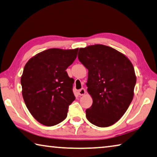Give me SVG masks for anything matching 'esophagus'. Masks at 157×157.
<instances>
[{
	"label": "esophagus",
	"mask_w": 157,
	"mask_h": 157,
	"mask_svg": "<svg viewBox=\"0 0 157 157\" xmlns=\"http://www.w3.org/2000/svg\"><path fill=\"white\" fill-rule=\"evenodd\" d=\"M86 94V90L84 88L79 89L78 91V94L79 96H84Z\"/></svg>",
	"instance_id": "esophagus-1"
}]
</instances>
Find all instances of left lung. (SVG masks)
Returning <instances> with one entry per match:
<instances>
[{
  "mask_svg": "<svg viewBox=\"0 0 157 157\" xmlns=\"http://www.w3.org/2000/svg\"><path fill=\"white\" fill-rule=\"evenodd\" d=\"M79 61L88 69L86 83L93 103L86 119L99 127H108L121 119L133 100L136 76L124 54L103 44L79 48Z\"/></svg>",
  "mask_w": 157,
  "mask_h": 157,
  "instance_id": "left-lung-1",
  "label": "left lung"
}]
</instances>
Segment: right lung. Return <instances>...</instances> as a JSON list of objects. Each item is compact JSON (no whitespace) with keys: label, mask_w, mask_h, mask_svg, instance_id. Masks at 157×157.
Returning <instances> with one entry per match:
<instances>
[{"label":"right lung","mask_w":157,"mask_h":157,"mask_svg":"<svg viewBox=\"0 0 157 157\" xmlns=\"http://www.w3.org/2000/svg\"><path fill=\"white\" fill-rule=\"evenodd\" d=\"M78 48H52L31 57L21 77L22 96L32 116L42 124L52 126L66 118L75 101L74 79L66 70L73 63Z\"/></svg>","instance_id":"add662e5"}]
</instances>
